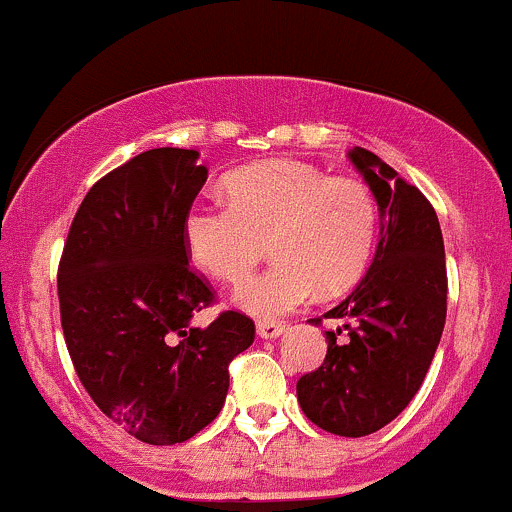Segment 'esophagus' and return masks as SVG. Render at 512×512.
<instances>
[{"label": "esophagus", "mask_w": 512, "mask_h": 512, "mask_svg": "<svg viewBox=\"0 0 512 512\" xmlns=\"http://www.w3.org/2000/svg\"><path fill=\"white\" fill-rule=\"evenodd\" d=\"M256 333L261 338H266V341H273V338L283 336L285 324H275V321H261V324L256 326Z\"/></svg>", "instance_id": "34e87169"}]
</instances>
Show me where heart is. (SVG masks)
Listing matches in <instances>:
<instances>
[{"instance_id":"1","label":"heart","mask_w":512,"mask_h":512,"mask_svg":"<svg viewBox=\"0 0 512 512\" xmlns=\"http://www.w3.org/2000/svg\"><path fill=\"white\" fill-rule=\"evenodd\" d=\"M229 205L193 203L183 244L203 273L237 285L271 244L275 266L234 292L241 312L275 321L317 292L338 295L363 278L375 254L380 208L358 176H326L302 162L273 159L234 171Z\"/></svg>"}]
</instances>
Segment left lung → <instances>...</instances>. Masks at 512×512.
Here are the masks:
<instances>
[{"instance_id": "8db88e82", "label": "left lung", "mask_w": 512, "mask_h": 512, "mask_svg": "<svg viewBox=\"0 0 512 512\" xmlns=\"http://www.w3.org/2000/svg\"><path fill=\"white\" fill-rule=\"evenodd\" d=\"M348 157L377 198L380 244L360 285L324 314L353 319L348 341L326 331L324 363L300 377L297 401L326 433L363 438L394 421L426 380L445 329L447 271L426 195L363 147Z\"/></svg>"}]
</instances>
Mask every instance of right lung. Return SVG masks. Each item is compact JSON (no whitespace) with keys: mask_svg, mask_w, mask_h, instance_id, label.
<instances>
[{"mask_svg":"<svg viewBox=\"0 0 512 512\" xmlns=\"http://www.w3.org/2000/svg\"><path fill=\"white\" fill-rule=\"evenodd\" d=\"M195 149L137 154L91 186L74 215L57 297L65 343L94 404L137 440L176 445L217 418L229 363L254 343V321L222 312L188 266L183 215L208 181Z\"/></svg>","mask_w":512,"mask_h":512,"instance_id":"add662e5","label":"right lung"}]
</instances>
